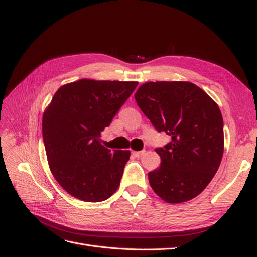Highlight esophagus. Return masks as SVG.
<instances>
[{"label":"esophagus","mask_w":257,"mask_h":257,"mask_svg":"<svg viewBox=\"0 0 257 257\" xmlns=\"http://www.w3.org/2000/svg\"><path fill=\"white\" fill-rule=\"evenodd\" d=\"M145 152H146L145 150H143V151H134V152H133V155H134L135 158H141Z\"/></svg>","instance_id":"esophagus-1"}]
</instances>
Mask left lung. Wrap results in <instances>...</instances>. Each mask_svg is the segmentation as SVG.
Masks as SVG:
<instances>
[{"label": "left lung", "instance_id": "left-lung-1", "mask_svg": "<svg viewBox=\"0 0 257 257\" xmlns=\"http://www.w3.org/2000/svg\"><path fill=\"white\" fill-rule=\"evenodd\" d=\"M135 99L152 125L172 138L155 149L161 166L148 174L152 190L169 204L196 197L212 180L223 157L219 106L189 81L146 82Z\"/></svg>", "mask_w": 257, "mask_h": 257}]
</instances>
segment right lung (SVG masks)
<instances>
[{"label": "right lung", "mask_w": 257, "mask_h": 257, "mask_svg": "<svg viewBox=\"0 0 257 257\" xmlns=\"http://www.w3.org/2000/svg\"><path fill=\"white\" fill-rule=\"evenodd\" d=\"M137 84L80 79L62 85L46 108L43 138L49 168L72 196L97 203L119 188L131 152L107 149L100 133Z\"/></svg>", "instance_id": "right-lung-1"}]
</instances>
